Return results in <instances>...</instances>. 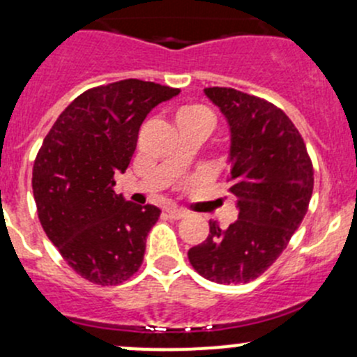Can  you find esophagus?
Here are the masks:
<instances>
[{"label": "esophagus", "instance_id": "1", "mask_svg": "<svg viewBox=\"0 0 357 357\" xmlns=\"http://www.w3.org/2000/svg\"><path fill=\"white\" fill-rule=\"evenodd\" d=\"M167 214L171 219H183L186 218V215L190 214L188 211H185V208H178V207H169L167 208Z\"/></svg>", "mask_w": 357, "mask_h": 357}]
</instances>
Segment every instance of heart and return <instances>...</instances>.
I'll return each mask as SVG.
<instances>
[{"mask_svg": "<svg viewBox=\"0 0 357 357\" xmlns=\"http://www.w3.org/2000/svg\"><path fill=\"white\" fill-rule=\"evenodd\" d=\"M174 121L178 126H200L211 131L214 126V114L200 103H188L176 110Z\"/></svg>", "mask_w": 357, "mask_h": 357, "instance_id": "heart-1", "label": "heart"}]
</instances>
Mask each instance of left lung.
Returning a JSON list of instances; mask_svg holds the SVG:
<instances>
[{"mask_svg": "<svg viewBox=\"0 0 357 357\" xmlns=\"http://www.w3.org/2000/svg\"><path fill=\"white\" fill-rule=\"evenodd\" d=\"M229 124L228 185L238 219L228 229L208 222V236L188 250L190 264L211 282L248 283L280 257L301 226L314 171L301 132L287 114L233 88H205Z\"/></svg>", "mask_w": 357, "mask_h": 357, "instance_id": "left-lung-1", "label": "left lung"}]
</instances>
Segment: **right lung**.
Here are the masks:
<instances>
[{
    "instance_id": "add662e5",
    "label": "right lung",
    "mask_w": 357,
    "mask_h": 357,
    "mask_svg": "<svg viewBox=\"0 0 357 357\" xmlns=\"http://www.w3.org/2000/svg\"><path fill=\"white\" fill-rule=\"evenodd\" d=\"M178 88L139 79L79 95L46 135L32 167L38 218L77 275L119 285L139 269L160 208L136 205L114 190L136 150L142 122Z\"/></svg>"
}]
</instances>
